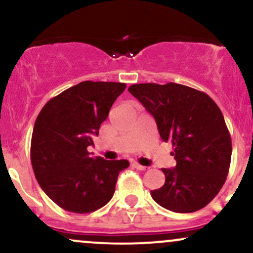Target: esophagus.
Returning a JSON list of instances; mask_svg holds the SVG:
<instances>
[{"label": "esophagus", "instance_id": "obj_1", "mask_svg": "<svg viewBox=\"0 0 253 253\" xmlns=\"http://www.w3.org/2000/svg\"><path fill=\"white\" fill-rule=\"evenodd\" d=\"M133 167L136 168V169H138V170H141V171H145V170L149 169V168H147V167H144V165H140V164H138V163H133Z\"/></svg>", "mask_w": 253, "mask_h": 253}]
</instances>
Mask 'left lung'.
<instances>
[{"instance_id":"left-lung-1","label":"left lung","mask_w":253,"mask_h":253,"mask_svg":"<svg viewBox=\"0 0 253 253\" xmlns=\"http://www.w3.org/2000/svg\"><path fill=\"white\" fill-rule=\"evenodd\" d=\"M128 91L173 146L176 167L162 169L165 183L151 191L152 199L175 213L206 207L222 188L231 164V135L221 110L207 94L182 84H133Z\"/></svg>"}]
</instances>
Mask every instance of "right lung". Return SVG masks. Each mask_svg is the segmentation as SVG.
<instances>
[{"label": "right lung", "mask_w": 253, "mask_h": 253, "mask_svg": "<svg viewBox=\"0 0 253 253\" xmlns=\"http://www.w3.org/2000/svg\"><path fill=\"white\" fill-rule=\"evenodd\" d=\"M125 89V83L81 82L51 98L38 115L32 167L43 193L63 210H100L114 195L120 171L128 168L126 159L106 161L86 150Z\"/></svg>", "instance_id": "add662e5"}]
</instances>
